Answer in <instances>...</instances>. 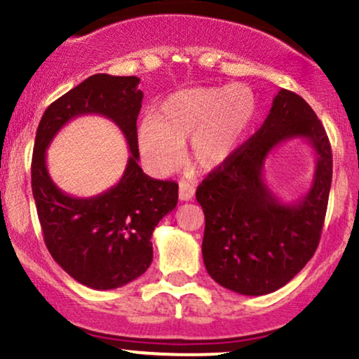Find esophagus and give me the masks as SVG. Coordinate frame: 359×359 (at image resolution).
<instances>
[{
	"label": "esophagus",
	"mask_w": 359,
	"mask_h": 359,
	"mask_svg": "<svg viewBox=\"0 0 359 359\" xmlns=\"http://www.w3.org/2000/svg\"><path fill=\"white\" fill-rule=\"evenodd\" d=\"M194 194H196L194 185L185 182V180H180L179 182V199L180 201H192Z\"/></svg>",
	"instance_id": "obj_1"
}]
</instances>
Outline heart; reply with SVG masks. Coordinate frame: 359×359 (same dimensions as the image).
<instances>
[{
  "mask_svg": "<svg viewBox=\"0 0 359 359\" xmlns=\"http://www.w3.org/2000/svg\"><path fill=\"white\" fill-rule=\"evenodd\" d=\"M258 116V100L246 84L196 86L165 97L138 126V150L154 174L179 165L184 143L194 162L216 168L240 150Z\"/></svg>",
  "mask_w": 359,
  "mask_h": 359,
  "instance_id": "1",
  "label": "heart"
}]
</instances>
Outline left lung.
Masks as SVG:
<instances>
[{"instance_id":"left-lung-1","label":"left lung","mask_w":359,"mask_h":359,"mask_svg":"<svg viewBox=\"0 0 359 359\" xmlns=\"http://www.w3.org/2000/svg\"><path fill=\"white\" fill-rule=\"evenodd\" d=\"M288 139L316 155L309 191L282 203L264 182V160ZM332 180L331 143L302 97L280 89L263 125L197 187L205 217L203 258L214 282L241 295L278 290L314 257Z\"/></svg>"}]
</instances>
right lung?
Instances as JSON below:
<instances>
[{"mask_svg": "<svg viewBox=\"0 0 359 359\" xmlns=\"http://www.w3.org/2000/svg\"><path fill=\"white\" fill-rule=\"evenodd\" d=\"M138 84L137 76L94 74L53 101L36 128L32 192L45 245L62 270L96 290L123 287L145 273L154 259V229L179 199L174 180L151 179L138 165ZM84 114L111 118L126 135L130 156L116 186L93 198H74L53 184L46 148L71 118Z\"/></svg>", "mask_w": 359, "mask_h": 359, "instance_id": "right-lung-1", "label": "right lung"}]
</instances>
